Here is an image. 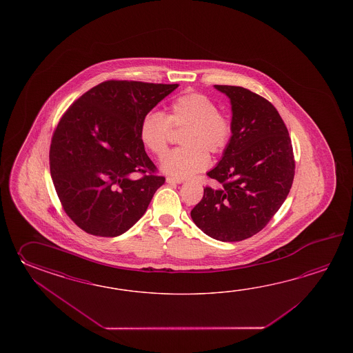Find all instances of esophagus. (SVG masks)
<instances>
[{"label": "esophagus", "mask_w": 353, "mask_h": 353, "mask_svg": "<svg viewBox=\"0 0 353 353\" xmlns=\"http://www.w3.org/2000/svg\"><path fill=\"white\" fill-rule=\"evenodd\" d=\"M184 180L179 179V178H173V176H168L166 178V183H170V184H180V183H183Z\"/></svg>", "instance_id": "obj_1"}]
</instances>
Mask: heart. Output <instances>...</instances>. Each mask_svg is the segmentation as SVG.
I'll use <instances>...</instances> for the list:
<instances>
[{
	"label": "heart",
	"mask_w": 353,
	"mask_h": 353,
	"mask_svg": "<svg viewBox=\"0 0 353 353\" xmlns=\"http://www.w3.org/2000/svg\"><path fill=\"white\" fill-rule=\"evenodd\" d=\"M173 130L184 131L180 135V149L170 152L161 168L175 178H189L210 165V157L222 154L232 140V122L218 111L216 102L207 94L188 90L173 98L168 113H146L139 130L146 150L163 158L169 150Z\"/></svg>",
	"instance_id": "1"
}]
</instances>
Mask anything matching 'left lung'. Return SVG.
<instances>
[{
    "instance_id": "left-lung-1",
    "label": "left lung",
    "mask_w": 353,
    "mask_h": 353,
    "mask_svg": "<svg viewBox=\"0 0 353 353\" xmlns=\"http://www.w3.org/2000/svg\"><path fill=\"white\" fill-rule=\"evenodd\" d=\"M216 88L232 103V140L207 173L221 185L204 188L190 216L212 239L236 242L260 232L278 212L293 184L295 160L288 128L271 102L243 87Z\"/></svg>"
}]
</instances>
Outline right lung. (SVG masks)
Listing matches in <instances>:
<instances>
[{
    "label": "right lung",
    "instance_id": "1",
    "mask_svg": "<svg viewBox=\"0 0 353 353\" xmlns=\"http://www.w3.org/2000/svg\"><path fill=\"white\" fill-rule=\"evenodd\" d=\"M178 85L105 81L60 117L49 151L50 174L63 210L84 232H126L164 184L139 130L145 114Z\"/></svg>",
    "mask_w": 353,
    "mask_h": 353
}]
</instances>
